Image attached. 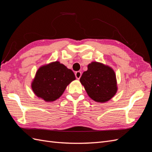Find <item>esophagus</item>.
Instances as JSON below:
<instances>
[{"label":"esophagus","mask_w":152,"mask_h":152,"mask_svg":"<svg viewBox=\"0 0 152 152\" xmlns=\"http://www.w3.org/2000/svg\"><path fill=\"white\" fill-rule=\"evenodd\" d=\"M75 77H76L77 79H79L80 78V77H81V75H82V73L80 71H77V72H75Z\"/></svg>","instance_id":"esophagus-1"}]
</instances>
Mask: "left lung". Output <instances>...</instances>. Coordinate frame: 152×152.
<instances>
[{"instance_id":"left-lung-1","label":"left lung","mask_w":152,"mask_h":152,"mask_svg":"<svg viewBox=\"0 0 152 152\" xmlns=\"http://www.w3.org/2000/svg\"><path fill=\"white\" fill-rule=\"evenodd\" d=\"M80 81L89 97L97 102H107L117 91L114 71L100 63L89 64L87 70L82 73Z\"/></svg>"}]
</instances>
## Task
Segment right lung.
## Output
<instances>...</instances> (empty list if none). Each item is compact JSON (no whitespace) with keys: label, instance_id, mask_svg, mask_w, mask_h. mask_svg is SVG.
<instances>
[{"label":"right lung","instance_id":"right-lung-1","mask_svg":"<svg viewBox=\"0 0 152 152\" xmlns=\"http://www.w3.org/2000/svg\"><path fill=\"white\" fill-rule=\"evenodd\" d=\"M75 79L70 69L58 61L40 67L31 84L34 93L46 102L59 98L66 86Z\"/></svg>","mask_w":152,"mask_h":152}]
</instances>
